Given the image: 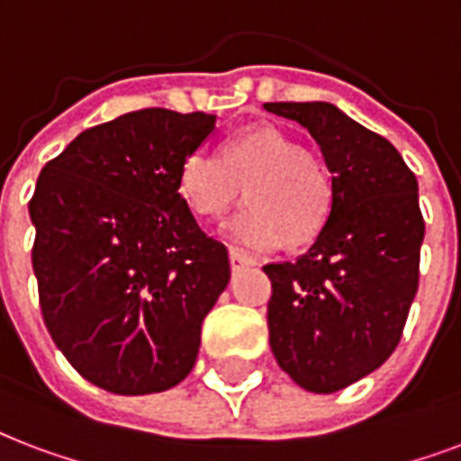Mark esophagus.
Here are the masks:
<instances>
[{"label":"esophagus","mask_w":461,"mask_h":461,"mask_svg":"<svg viewBox=\"0 0 461 461\" xmlns=\"http://www.w3.org/2000/svg\"><path fill=\"white\" fill-rule=\"evenodd\" d=\"M251 263V258L244 254H239V251H230V266L231 270H239V268H244V266H249Z\"/></svg>","instance_id":"34e87169"}]
</instances>
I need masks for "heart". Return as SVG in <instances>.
<instances>
[{
  "instance_id": "b5f03b06",
  "label": "heart",
  "mask_w": 461,
  "mask_h": 461,
  "mask_svg": "<svg viewBox=\"0 0 461 461\" xmlns=\"http://www.w3.org/2000/svg\"><path fill=\"white\" fill-rule=\"evenodd\" d=\"M249 200L224 222L222 237L246 254H266L287 241L312 244L331 220L336 184L324 157L302 149L283 130L261 125L231 135L217 154L195 149L178 171V193L193 212L222 217L239 198Z\"/></svg>"
}]
</instances>
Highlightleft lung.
Masks as SVG:
<instances>
[{"label": "left lung", "instance_id": "1", "mask_svg": "<svg viewBox=\"0 0 461 461\" xmlns=\"http://www.w3.org/2000/svg\"><path fill=\"white\" fill-rule=\"evenodd\" d=\"M314 137L336 184L326 230L297 261L263 266L270 348L293 382L331 394L377 370L399 346L426 222L418 181L396 147L331 104H266Z\"/></svg>", "mask_w": 461, "mask_h": 461}]
</instances>
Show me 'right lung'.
Wrapping results in <instances>:
<instances>
[{"label": "right lung", "instance_id": "1", "mask_svg": "<svg viewBox=\"0 0 461 461\" xmlns=\"http://www.w3.org/2000/svg\"><path fill=\"white\" fill-rule=\"evenodd\" d=\"M215 115L142 108L75 137L43 167L28 212L43 321L84 379L111 394L171 389L230 283L227 246L178 193Z\"/></svg>", "mask_w": 461, "mask_h": 461}]
</instances>
